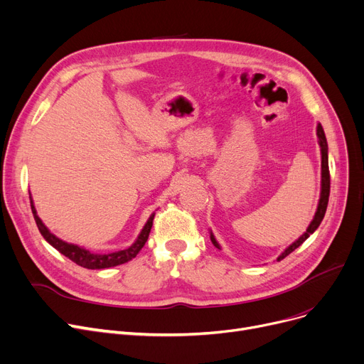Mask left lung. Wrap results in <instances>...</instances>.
Here are the masks:
<instances>
[{"mask_svg": "<svg viewBox=\"0 0 364 364\" xmlns=\"http://www.w3.org/2000/svg\"><path fill=\"white\" fill-rule=\"evenodd\" d=\"M317 137H318V146H320V153H321V188H320V199H318V205H317V211L314 214L313 221L307 227V230H305L304 235L299 236L292 245L286 247V250L277 257V261H282L284 257H288L291 252H294L296 250L298 246H301L305 240H307L310 237V235H313L317 230V227L320 225L324 214H326L329 193H331V176H329V159H328V141H326V136H324V131L320 124L317 125ZM211 242L214 243L215 247L221 250V246L217 242L213 232H211Z\"/></svg>", "mask_w": 364, "mask_h": 364, "instance_id": "left-lung-1", "label": "left lung"}]
</instances>
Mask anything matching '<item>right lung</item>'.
<instances>
[{"mask_svg": "<svg viewBox=\"0 0 364 364\" xmlns=\"http://www.w3.org/2000/svg\"><path fill=\"white\" fill-rule=\"evenodd\" d=\"M29 199H31V208H32L33 218H35V221H36L38 230H40V233L43 235V237H44L53 247H55V250L59 251L60 254H63L65 257H68L69 259H72L73 262H76L78 265L84 267V269H90V270L109 269V267L119 265V264H124V262L131 261L132 258H136V255L141 251V247H143L144 243L147 242V237H149V233H150V228H151V225H153V217H155V214H151V215L149 217L147 223L144 224L143 230L140 232V235H139V237L136 239V242H134L129 247H127V250L117 251V252H110V254H95V252H91V251L85 250V247H82V246L73 245V243H68V242H65V240L57 237L55 235H53V233L48 230V228L46 227V224L41 221V218L38 217L35 205H33V200H32V196H29Z\"/></svg>", "mask_w": 364, "mask_h": 364, "instance_id": "1", "label": "right lung"}]
</instances>
